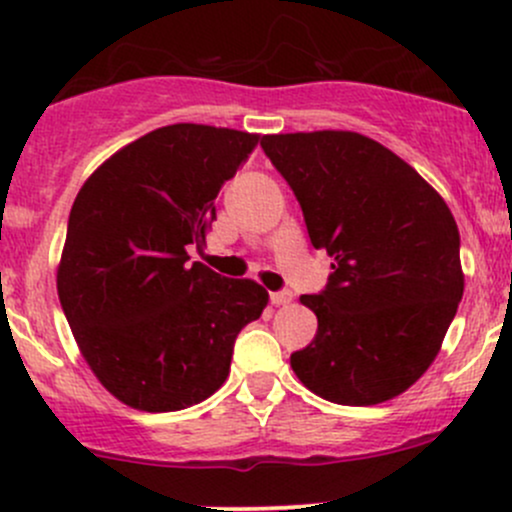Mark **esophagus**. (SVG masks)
I'll use <instances>...</instances> for the list:
<instances>
[{"label": "esophagus", "mask_w": 512, "mask_h": 512, "mask_svg": "<svg viewBox=\"0 0 512 512\" xmlns=\"http://www.w3.org/2000/svg\"><path fill=\"white\" fill-rule=\"evenodd\" d=\"M291 299H294V294H291V291H272V294H269V301L274 303V306H286V303H289Z\"/></svg>", "instance_id": "1"}]
</instances>
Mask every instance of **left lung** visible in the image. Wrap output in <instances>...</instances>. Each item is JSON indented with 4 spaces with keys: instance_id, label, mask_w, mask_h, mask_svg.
I'll return each mask as SVG.
<instances>
[{
    "instance_id": "8db88e82",
    "label": "left lung",
    "mask_w": 512,
    "mask_h": 512,
    "mask_svg": "<svg viewBox=\"0 0 512 512\" xmlns=\"http://www.w3.org/2000/svg\"><path fill=\"white\" fill-rule=\"evenodd\" d=\"M262 150L333 257L311 345L291 355L306 389L374 406L415 384L440 352L464 294L459 230L442 196L376 140L352 131L265 136Z\"/></svg>"
}]
</instances>
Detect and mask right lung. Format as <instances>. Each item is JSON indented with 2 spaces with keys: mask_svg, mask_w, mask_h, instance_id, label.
Returning <instances> with one entry per match:
<instances>
[{
  "mask_svg": "<svg viewBox=\"0 0 512 512\" xmlns=\"http://www.w3.org/2000/svg\"><path fill=\"white\" fill-rule=\"evenodd\" d=\"M257 143L199 123L157 128L111 155L72 204L60 306L92 372L126 406L167 413L209 398L238 333L265 311L260 284L189 262Z\"/></svg>",
  "mask_w": 512,
  "mask_h": 512,
  "instance_id": "add662e5",
  "label": "right lung"
}]
</instances>
